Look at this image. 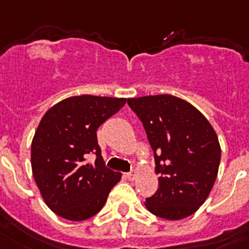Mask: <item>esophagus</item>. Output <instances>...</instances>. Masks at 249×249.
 Returning <instances> with one entry per match:
<instances>
[{
	"mask_svg": "<svg viewBox=\"0 0 249 249\" xmlns=\"http://www.w3.org/2000/svg\"><path fill=\"white\" fill-rule=\"evenodd\" d=\"M137 177V172L136 170H132V172H129V173H126V178L129 180H133L136 179Z\"/></svg>",
	"mask_w": 249,
	"mask_h": 249,
	"instance_id": "esophagus-1",
	"label": "esophagus"
}]
</instances>
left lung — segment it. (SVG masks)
<instances>
[{"label":"left lung","instance_id":"1","mask_svg":"<svg viewBox=\"0 0 249 249\" xmlns=\"http://www.w3.org/2000/svg\"><path fill=\"white\" fill-rule=\"evenodd\" d=\"M127 103L142 122L160 176L159 188L145 206L166 220L190 216L216 180L221 149L215 129L191 103L169 94L129 98Z\"/></svg>","mask_w":249,"mask_h":249}]
</instances>
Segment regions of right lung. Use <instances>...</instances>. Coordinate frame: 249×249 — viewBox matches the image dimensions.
Segmentation results:
<instances>
[{
  "instance_id": "right-lung-1",
  "label": "right lung",
  "mask_w": 249,
  "mask_h": 249,
  "mask_svg": "<svg viewBox=\"0 0 249 249\" xmlns=\"http://www.w3.org/2000/svg\"><path fill=\"white\" fill-rule=\"evenodd\" d=\"M126 98L77 95L51 107L32 141V170L47 206L66 220L83 221L104 206L122 174L108 169L96 129L126 104ZM95 153L94 163L87 157Z\"/></svg>"
}]
</instances>
